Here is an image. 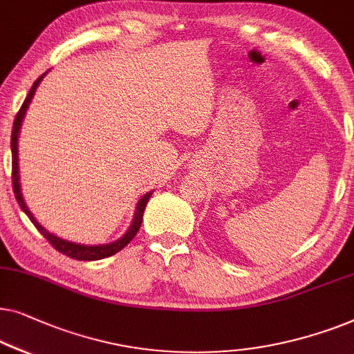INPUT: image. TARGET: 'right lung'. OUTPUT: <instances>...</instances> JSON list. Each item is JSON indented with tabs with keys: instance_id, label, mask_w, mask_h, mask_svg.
Instances as JSON below:
<instances>
[{
	"instance_id": "obj_1",
	"label": "right lung",
	"mask_w": 354,
	"mask_h": 354,
	"mask_svg": "<svg viewBox=\"0 0 354 354\" xmlns=\"http://www.w3.org/2000/svg\"><path fill=\"white\" fill-rule=\"evenodd\" d=\"M46 75V73H43L41 77L37 78V82L33 83V86L30 88V91L27 94L26 101H24L21 111L17 112L16 118H14V125H12V134H11V151H12V191H14V196H16V201L19 205L24 212H26V215L30 218V221L33 223L35 227L38 229L39 232L43 234L44 239L51 243V245L56 248L57 252H61L62 255L66 257H71L73 260H80V261H94V260H102V258H107V257H112L115 255L122 250V248H125L129 242L133 241V237L136 236L139 227H141V223H142V215H144V210H146V205L149 202V198H151L152 192H147L146 196L141 197V201L138 203V208H136V215H134V220H133V225L129 226L128 232L123 236L122 239H118V241L112 242V243H106V245H80V243H73V242H67L64 241V239H59L54 236V234L48 232L46 229H44L39 223L35 220L32 213L26 205V202H24V197H22V192H21V183H19V165H17V136H19V129H21V123H22V118L26 115V111L28 107L30 101H32L33 94H35V89H37L38 83L41 82L43 77Z\"/></svg>"
}]
</instances>
